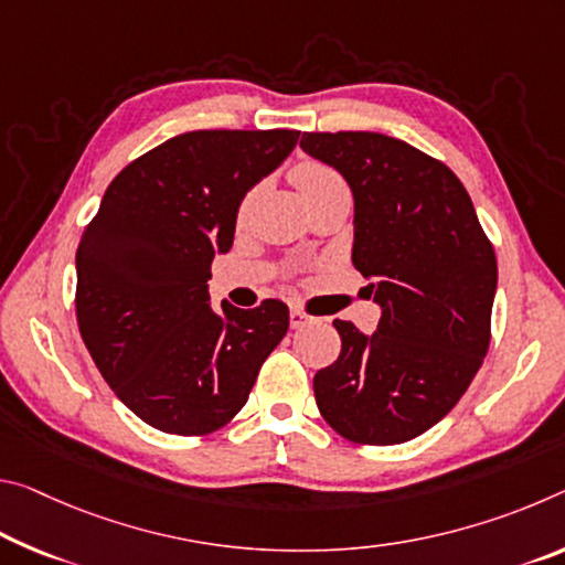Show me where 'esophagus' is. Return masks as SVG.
Wrapping results in <instances>:
<instances>
[{
  "instance_id": "obj_1",
  "label": "esophagus",
  "mask_w": 565,
  "mask_h": 565,
  "mask_svg": "<svg viewBox=\"0 0 565 565\" xmlns=\"http://www.w3.org/2000/svg\"><path fill=\"white\" fill-rule=\"evenodd\" d=\"M309 321H311V317L307 315V311H301L299 307H291V311H289V324H291V329L307 327Z\"/></svg>"
}]
</instances>
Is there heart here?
<instances>
[{
    "instance_id": "b5f03b06",
    "label": "heart",
    "mask_w": 565,
    "mask_h": 565,
    "mask_svg": "<svg viewBox=\"0 0 565 565\" xmlns=\"http://www.w3.org/2000/svg\"><path fill=\"white\" fill-rule=\"evenodd\" d=\"M291 181H294V185L299 188L303 201L309 203V209L315 203L324 201L327 195H331V193H344L347 191L344 178L339 175L334 168L321 163V160H311V158L299 160V163L291 168ZM254 199H256V191H250L244 199V203H241V216H246Z\"/></svg>"
}]
</instances>
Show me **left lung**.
<instances>
[{
    "mask_svg": "<svg viewBox=\"0 0 565 565\" xmlns=\"http://www.w3.org/2000/svg\"><path fill=\"white\" fill-rule=\"evenodd\" d=\"M299 146L352 188V264L382 309L374 334L334 319L342 352L315 374L317 407L352 443H407L458 405L488 354L495 250L460 178L409 142L349 130Z\"/></svg>",
    "mask_w": 565,
    "mask_h": 565,
    "instance_id": "8db88e82",
    "label": "left lung"
}]
</instances>
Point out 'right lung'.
<instances>
[{"label":"right lung","instance_id":"1","mask_svg":"<svg viewBox=\"0 0 565 565\" xmlns=\"http://www.w3.org/2000/svg\"><path fill=\"white\" fill-rule=\"evenodd\" d=\"M297 130H193L125 166L79 238L75 311L125 407L170 435H209L246 405L289 329V307H211V262L238 205L297 146Z\"/></svg>","mask_w":565,"mask_h":565}]
</instances>
